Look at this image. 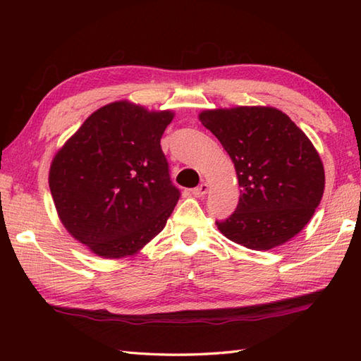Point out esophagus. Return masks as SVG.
<instances>
[{
    "label": "esophagus",
    "instance_id": "esophagus-1",
    "mask_svg": "<svg viewBox=\"0 0 361 361\" xmlns=\"http://www.w3.org/2000/svg\"><path fill=\"white\" fill-rule=\"evenodd\" d=\"M208 190H209L208 183H202V185H198V186L192 190V194H194L195 197H204L206 194H208Z\"/></svg>",
    "mask_w": 361,
    "mask_h": 361
}]
</instances>
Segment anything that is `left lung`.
Listing matches in <instances>:
<instances>
[{"label": "left lung", "instance_id": "obj_1", "mask_svg": "<svg viewBox=\"0 0 361 361\" xmlns=\"http://www.w3.org/2000/svg\"><path fill=\"white\" fill-rule=\"evenodd\" d=\"M202 124L233 159L240 198L226 220V239L267 251L309 224L324 192L317 149L286 113L271 106H235L200 113Z\"/></svg>", "mask_w": 361, "mask_h": 361}]
</instances>
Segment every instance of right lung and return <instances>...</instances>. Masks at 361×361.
<instances>
[{"label": "right lung", "instance_id": "right-lung-1", "mask_svg": "<svg viewBox=\"0 0 361 361\" xmlns=\"http://www.w3.org/2000/svg\"><path fill=\"white\" fill-rule=\"evenodd\" d=\"M172 119V111L113 102L54 157L49 189L59 217L94 255L132 256L163 231L180 198L159 144Z\"/></svg>", "mask_w": 361, "mask_h": 361}]
</instances>
